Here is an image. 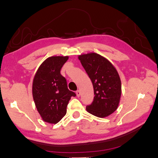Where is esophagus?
Here are the masks:
<instances>
[{
    "instance_id": "obj_1",
    "label": "esophagus",
    "mask_w": 158,
    "mask_h": 158,
    "mask_svg": "<svg viewBox=\"0 0 158 158\" xmlns=\"http://www.w3.org/2000/svg\"><path fill=\"white\" fill-rule=\"evenodd\" d=\"M76 95H77V97H79V96H81V91H80V90H77L76 91Z\"/></svg>"
}]
</instances>
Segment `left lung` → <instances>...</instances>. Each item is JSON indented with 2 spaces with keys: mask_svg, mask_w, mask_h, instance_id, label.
Wrapping results in <instances>:
<instances>
[{
  "mask_svg": "<svg viewBox=\"0 0 158 158\" xmlns=\"http://www.w3.org/2000/svg\"><path fill=\"white\" fill-rule=\"evenodd\" d=\"M92 81L95 96L86 107L96 117H106L117 109L121 94V82L117 71L111 62L95 52L78 57Z\"/></svg>",
  "mask_w": 158,
  "mask_h": 158,
  "instance_id": "left-lung-1",
  "label": "left lung"
}]
</instances>
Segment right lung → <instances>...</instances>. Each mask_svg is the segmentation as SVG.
I'll list each match as a JSON object with an SVG mask.
<instances>
[{
	"label": "right lung",
	"mask_w": 158,
	"mask_h": 158,
	"mask_svg": "<svg viewBox=\"0 0 158 158\" xmlns=\"http://www.w3.org/2000/svg\"><path fill=\"white\" fill-rule=\"evenodd\" d=\"M68 56L50 57L41 64L34 77L32 96L35 106L42 119L57 123L64 117L71 96H76L67 87L64 77L60 73Z\"/></svg>",
	"instance_id": "1"
}]
</instances>
